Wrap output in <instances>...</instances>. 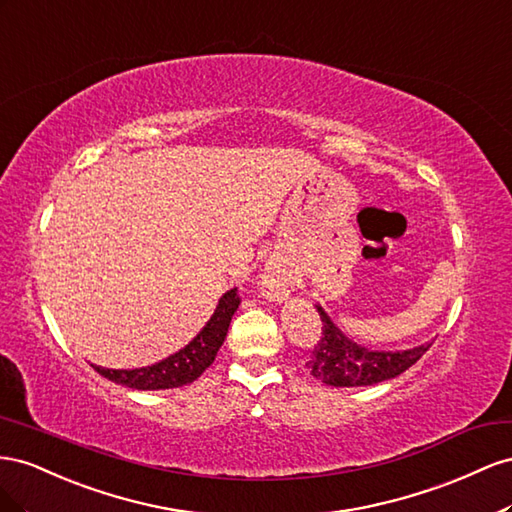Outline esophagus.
<instances>
[{
    "label": "esophagus",
    "instance_id": "esophagus-1",
    "mask_svg": "<svg viewBox=\"0 0 512 512\" xmlns=\"http://www.w3.org/2000/svg\"><path fill=\"white\" fill-rule=\"evenodd\" d=\"M261 291H264V296L272 302L287 300L291 291V281L285 270H281L279 266L266 268L264 276H261Z\"/></svg>",
    "mask_w": 512,
    "mask_h": 512
}]
</instances>
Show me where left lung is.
<instances>
[{
    "instance_id": "8db88e82",
    "label": "left lung",
    "mask_w": 512,
    "mask_h": 512,
    "mask_svg": "<svg viewBox=\"0 0 512 512\" xmlns=\"http://www.w3.org/2000/svg\"><path fill=\"white\" fill-rule=\"evenodd\" d=\"M315 309L321 317L324 330H321V339L304 367L326 386L356 388L386 382V379L397 377L410 369L433 345V341H427L410 349H397V352L369 349L349 339L324 311V306L315 304Z\"/></svg>"
}]
</instances>
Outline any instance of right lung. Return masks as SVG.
<instances>
[{"label": "right lung", "mask_w": 512, "mask_h": 512, "mask_svg": "<svg viewBox=\"0 0 512 512\" xmlns=\"http://www.w3.org/2000/svg\"><path fill=\"white\" fill-rule=\"evenodd\" d=\"M236 291V287L225 291L221 300H218L212 317L206 321V326L197 332L195 339L188 341L175 354L141 369H105L92 364L94 371H98L102 377L111 379L115 384H122L135 390H169L193 384L195 379L214 362L218 349L225 343L231 317L240 306V298Z\"/></svg>", "instance_id": "right-lung-1"}]
</instances>
